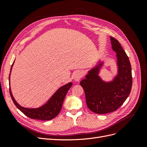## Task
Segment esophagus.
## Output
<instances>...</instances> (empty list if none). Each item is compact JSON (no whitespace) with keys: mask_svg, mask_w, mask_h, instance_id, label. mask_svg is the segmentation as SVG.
I'll return each mask as SVG.
<instances>
[{"mask_svg":"<svg viewBox=\"0 0 147 147\" xmlns=\"http://www.w3.org/2000/svg\"><path fill=\"white\" fill-rule=\"evenodd\" d=\"M83 76V72H82L81 71H78L76 74H75V76H74V80L76 82H79L80 80Z\"/></svg>","mask_w":147,"mask_h":147,"instance_id":"34e87169","label":"esophagus"}]
</instances>
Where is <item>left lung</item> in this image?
Masks as SVG:
<instances>
[{
	"mask_svg": "<svg viewBox=\"0 0 147 147\" xmlns=\"http://www.w3.org/2000/svg\"><path fill=\"white\" fill-rule=\"evenodd\" d=\"M110 40L112 50L116 52V76L112 81H104L99 75L104 62L99 60L80 82L88 107L97 114L109 113L117 110L127 98L132 88V70L129 57L117 39L110 37Z\"/></svg>",
	"mask_w": 147,
	"mask_h": 147,
	"instance_id": "obj_1",
	"label": "left lung"
}]
</instances>
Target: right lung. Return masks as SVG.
<instances>
[{
    "mask_svg": "<svg viewBox=\"0 0 147 147\" xmlns=\"http://www.w3.org/2000/svg\"><path fill=\"white\" fill-rule=\"evenodd\" d=\"M15 63V61L11 67L10 73L9 75V82L10 78V74L12 69V67ZM72 85V83L70 82L64 84V86L60 87L50 98L45 104L38 108H26L21 106L15 100L13 97L10 88V94L11 99L16 107L21 112H23L26 116L31 119H39V120H50L55 118L58 115L63 106V102L67 92Z\"/></svg>",
    "mask_w": 147,
    "mask_h": 147,
    "instance_id": "1",
    "label": "right lung"
}]
</instances>
